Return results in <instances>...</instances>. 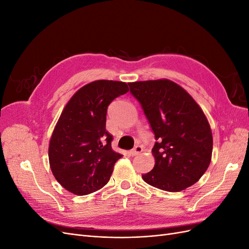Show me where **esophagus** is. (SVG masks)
<instances>
[{"label": "esophagus", "mask_w": 249, "mask_h": 249, "mask_svg": "<svg viewBox=\"0 0 249 249\" xmlns=\"http://www.w3.org/2000/svg\"><path fill=\"white\" fill-rule=\"evenodd\" d=\"M143 150V148H142V146H140V145H136L135 146L131 152H130V154L132 155V156H137V155H139L141 152Z\"/></svg>", "instance_id": "obj_1"}]
</instances>
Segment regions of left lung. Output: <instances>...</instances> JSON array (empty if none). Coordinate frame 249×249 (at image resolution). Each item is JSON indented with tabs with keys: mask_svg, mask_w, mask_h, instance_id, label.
<instances>
[{
	"mask_svg": "<svg viewBox=\"0 0 249 249\" xmlns=\"http://www.w3.org/2000/svg\"><path fill=\"white\" fill-rule=\"evenodd\" d=\"M157 142L155 166L142 178L148 185L178 192L198 182L212 159L213 136L205 113L193 97L168 79L129 83Z\"/></svg>",
	"mask_w": 249,
	"mask_h": 249,
	"instance_id": "8db88e82",
	"label": "left lung"
}]
</instances>
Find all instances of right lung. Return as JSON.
I'll use <instances>...</instances> for the list:
<instances>
[{"instance_id": "1", "label": "right lung", "mask_w": 249, "mask_h": 249, "mask_svg": "<svg viewBox=\"0 0 249 249\" xmlns=\"http://www.w3.org/2000/svg\"><path fill=\"white\" fill-rule=\"evenodd\" d=\"M127 91L124 82L97 80L81 87L65 105L50 140L49 161L53 176L67 191L87 195L109 182L123 155L111 147L107 108Z\"/></svg>"}]
</instances>
